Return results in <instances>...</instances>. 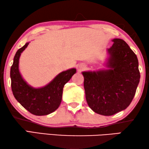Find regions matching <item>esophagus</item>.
Returning a JSON list of instances; mask_svg holds the SVG:
<instances>
[{"mask_svg":"<svg viewBox=\"0 0 149 149\" xmlns=\"http://www.w3.org/2000/svg\"><path fill=\"white\" fill-rule=\"evenodd\" d=\"M84 68V65H81V68Z\"/></svg>","mask_w":149,"mask_h":149,"instance_id":"34e87169","label":"esophagus"}]
</instances>
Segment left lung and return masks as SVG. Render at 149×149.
Returning a JSON list of instances; mask_svg holds the SVG:
<instances>
[{
    "instance_id": "left-lung-1",
    "label": "left lung",
    "mask_w": 149,
    "mask_h": 149,
    "mask_svg": "<svg viewBox=\"0 0 149 149\" xmlns=\"http://www.w3.org/2000/svg\"><path fill=\"white\" fill-rule=\"evenodd\" d=\"M107 49V70L83 72L85 98L97 114L112 116L132 102L140 80L137 57L126 42L114 39Z\"/></svg>"
}]
</instances>
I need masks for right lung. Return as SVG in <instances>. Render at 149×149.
Segmentation results:
<instances>
[{
	"label": "right lung",
	"instance_id": "obj_1",
	"mask_svg": "<svg viewBox=\"0 0 149 149\" xmlns=\"http://www.w3.org/2000/svg\"><path fill=\"white\" fill-rule=\"evenodd\" d=\"M26 42L17 50L10 69L11 87L15 99L31 114L45 116L54 112L62 101L64 85L76 73L71 68L58 74L49 84L41 88H34L27 84L19 71V60L21 53L28 46Z\"/></svg>",
	"mask_w": 149,
	"mask_h": 149
}]
</instances>
